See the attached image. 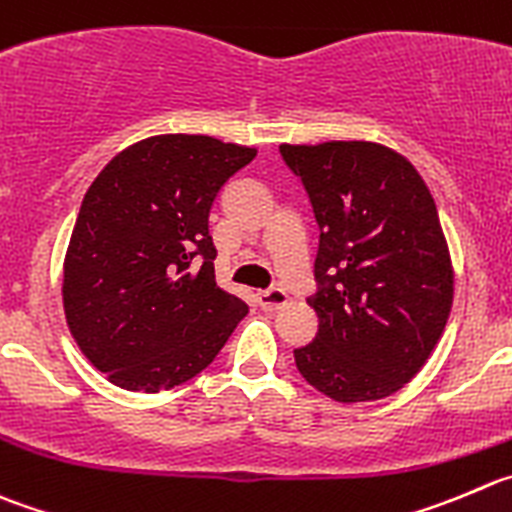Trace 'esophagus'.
Returning a JSON list of instances; mask_svg holds the SVG:
<instances>
[{"instance_id":"34e87169","label":"esophagus","mask_w":512,"mask_h":512,"mask_svg":"<svg viewBox=\"0 0 512 512\" xmlns=\"http://www.w3.org/2000/svg\"><path fill=\"white\" fill-rule=\"evenodd\" d=\"M289 301V294L284 289H269V291H261L259 294V306L264 311H276Z\"/></svg>"}]
</instances>
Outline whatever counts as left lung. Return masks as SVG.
Here are the masks:
<instances>
[{"instance_id": "obj_1", "label": "left lung", "mask_w": 512, "mask_h": 512, "mask_svg": "<svg viewBox=\"0 0 512 512\" xmlns=\"http://www.w3.org/2000/svg\"><path fill=\"white\" fill-rule=\"evenodd\" d=\"M319 223V332L294 349L301 377L334 402L405 387L445 332L455 271L437 206L405 155L367 140L281 145Z\"/></svg>"}]
</instances>
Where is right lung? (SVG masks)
Segmentation results:
<instances>
[{
	"label": "right lung",
	"mask_w": 512,
	"mask_h": 512,
	"mask_svg": "<svg viewBox=\"0 0 512 512\" xmlns=\"http://www.w3.org/2000/svg\"><path fill=\"white\" fill-rule=\"evenodd\" d=\"M256 148L208 135H155L100 170L65 256L62 304L90 364L130 392L196 377L248 306L216 284L208 213ZM193 258L204 264L193 272Z\"/></svg>",
	"instance_id": "obj_1"
}]
</instances>
